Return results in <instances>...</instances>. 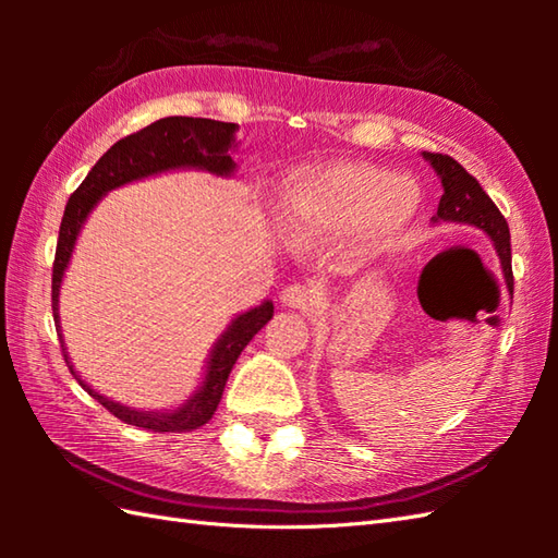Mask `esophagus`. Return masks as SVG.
I'll use <instances>...</instances> for the list:
<instances>
[{
    "mask_svg": "<svg viewBox=\"0 0 558 558\" xmlns=\"http://www.w3.org/2000/svg\"><path fill=\"white\" fill-rule=\"evenodd\" d=\"M280 300L286 306H292V310H312L322 298H318V290L310 286H288L282 290Z\"/></svg>",
    "mask_w": 558,
    "mask_h": 558,
    "instance_id": "1",
    "label": "esophagus"
}]
</instances>
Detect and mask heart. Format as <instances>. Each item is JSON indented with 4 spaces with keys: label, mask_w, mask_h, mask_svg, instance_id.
Listing matches in <instances>:
<instances>
[{
    "label": "heart",
    "mask_w": 558,
    "mask_h": 558,
    "mask_svg": "<svg viewBox=\"0 0 558 558\" xmlns=\"http://www.w3.org/2000/svg\"><path fill=\"white\" fill-rule=\"evenodd\" d=\"M417 194L405 177L360 162H338L294 177L288 194V230L298 242L345 234L369 225L376 236L405 225Z\"/></svg>",
    "instance_id": "b5f03b06"
}]
</instances>
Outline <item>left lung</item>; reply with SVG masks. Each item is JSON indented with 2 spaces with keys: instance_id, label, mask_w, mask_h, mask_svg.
Returning a JSON list of instances; mask_svg holds the SVG:
<instances>
[{
  "instance_id": "left-lung-1",
  "label": "left lung",
  "mask_w": 558,
  "mask_h": 558,
  "mask_svg": "<svg viewBox=\"0 0 558 558\" xmlns=\"http://www.w3.org/2000/svg\"><path fill=\"white\" fill-rule=\"evenodd\" d=\"M424 158L432 162L436 174L441 177L444 196L438 201V210L432 218L434 222H462L482 230L496 246V254L501 258V270L506 278L508 292L513 294V268H511V232L508 222L496 208L489 194L484 192L480 182L472 177L458 160L444 153L424 150Z\"/></svg>"
}]
</instances>
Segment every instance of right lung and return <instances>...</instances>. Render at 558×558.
<instances>
[{
	"label": "right lung",
	"mask_w": 558,
	"mask_h": 558,
	"mask_svg": "<svg viewBox=\"0 0 558 558\" xmlns=\"http://www.w3.org/2000/svg\"><path fill=\"white\" fill-rule=\"evenodd\" d=\"M234 132L236 124L232 122H216L204 120V117H165V120L153 122L141 129L136 134H129L122 141L105 153V156L93 165L86 180L71 194L69 204L64 208L62 225H59V240L54 252V266H52V314L57 336L59 333V286H62L64 270L69 266L71 252H74L76 236L86 222L88 213L98 201L112 192V189L129 184L134 180H144V177L180 170V168H196L208 170L213 174L228 177L234 172V160L230 156V148L234 146ZM272 318V302H264L240 314L228 326V330L218 338L216 348H213L206 378L196 393L189 398L182 408L172 412H138L126 405H120L110 398L96 393L90 386H86L76 376L74 366L69 364V357L64 352L66 366L78 378V384L88 390V396L96 398L100 405L112 412L117 420L126 424L141 426L148 432H194L198 426H204L218 410V402L222 398L225 384L232 366L240 357L242 350L248 345L260 328H264Z\"/></svg>",
	"instance_id": "obj_1"
}]
</instances>
